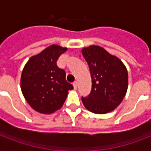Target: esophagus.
Segmentation results:
<instances>
[{"label": "esophagus", "mask_w": 151, "mask_h": 151, "mask_svg": "<svg viewBox=\"0 0 151 151\" xmlns=\"http://www.w3.org/2000/svg\"><path fill=\"white\" fill-rule=\"evenodd\" d=\"M73 88H74V89H77V88H78V82L77 81H74L73 83Z\"/></svg>", "instance_id": "1"}]
</instances>
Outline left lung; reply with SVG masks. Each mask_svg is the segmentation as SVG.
<instances>
[{
  "mask_svg": "<svg viewBox=\"0 0 151 151\" xmlns=\"http://www.w3.org/2000/svg\"><path fill=\"white\" fill-rule=\"evenodd\" d=\"M82 55L88 64L92 78V90L88 96L82 97L88 110L103 114L111 112L125 96L129 85L128 71L117 56L100 46L82 48Z\"/></svg>",
  "mask_w": 151,
  "mask_h": 151,
  "instance_id": "8db88e82",
  "label": "left lung"
}]
</instances>
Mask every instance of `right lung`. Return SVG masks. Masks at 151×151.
Wrapping results in <instances>:
<instances>
[{
    "label": "right lung",
    "instance_id": "right-lung-1",
    "mask_svg": "<svg viewBox=\"0 0 151 151\" xmlns=\"http://www.w3.org/2000/svg\"><path fill=\"white\" fill-rule=\"evenodd\" d=\"M67 50L52 45L28 60L21 75V90L29 105L41 114H52L63 106L73 85L58 67L59 57Z\"/></svg>",
    "mask_w": 151,
    "mask_h": 151
}]
</instances>
